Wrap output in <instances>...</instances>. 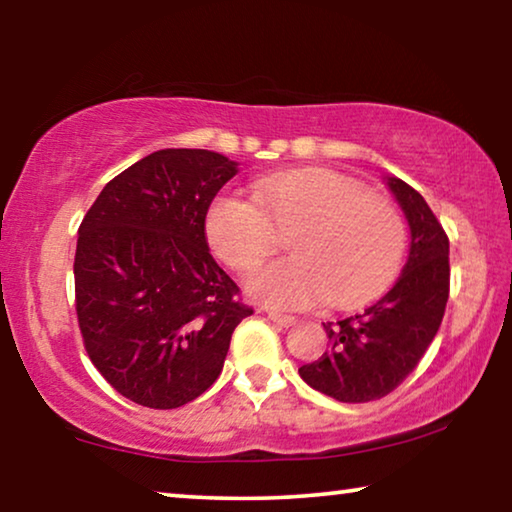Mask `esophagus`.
<instances>
[{
  "label": "esophagus",
  "instance_id": "obj_1",
  "mask_svg": "<svg viewBox=\"0 0 512 512\" xmlns=\"http://www.w3.org/2000/svg\"><path fill=\"white\" fill-rule=\"evenodd\" d=\"M268 319H270V321H275V324H277V326H282V328H289V326L296 324V317H291V314L268 312Z\"/></svg>",
  "mask_w": 512,
  "mask_h": 512
}]
</instances>
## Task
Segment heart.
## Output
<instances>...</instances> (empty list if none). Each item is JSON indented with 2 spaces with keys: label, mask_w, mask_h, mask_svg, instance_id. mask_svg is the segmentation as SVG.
I'll use <instances>...</instances> for the list:
<instances>
[{
  "label": "heart",
  "mask_w": 512,
  "mask_h": 512,
  "mask_svg": "<svg viewBox=\"0 0 512 512\" xmlns=\"http://www.w3.org/2000/svg\"><path fill=\"white\" fill-rule=\"evenodd\" d=\"M256 199L216 193L205 212V237L223 263L247 270L291 230L293 256L265 263L244 282L254 300L296 310L324 298L359 307L380 296L403 265L408 230L398 209L331 170L277 172L256 181Z\"/></svg>",
  "instance_id": "obj_1"
}]
</instances>
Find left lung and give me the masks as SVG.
<instances>
[{"label": "left lung", "mask_w": 512, "mask_h": 512, "mask_svg": "<svg viewBox=\"0 0 512 512\" xmlns=\"http://www.w3.org/2000/svg\"><path fill=\"white\" fill-rule=\"evenodd\" d=\"M410 226L401 277L361 314L324 324L331 347L298 373L340 403H368L394 391L436 338L450 296V240L415 188L387 177Z\"/></svg>", "instance_id": "8db88e82"}]
</instances>
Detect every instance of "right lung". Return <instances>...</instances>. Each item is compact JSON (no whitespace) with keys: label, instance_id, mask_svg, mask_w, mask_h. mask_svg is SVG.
<instances>
[{"label":"right lung","instance_id":"add662e5","mask_svg":"<svg viewBox=\"0 0 512 512\" xmlns=\"http://www.w3.org/2000/svg\"><path fill=\"white\" fill-rule=\"evenodd\" d=\"M237 163L205 149L151 153L102 188L74 256L83 345L132 403L181 408L221 375L251 307L209 254L205 212Z\"/></svg>","mask_w":512,"mask_h":512}]
</instances>
